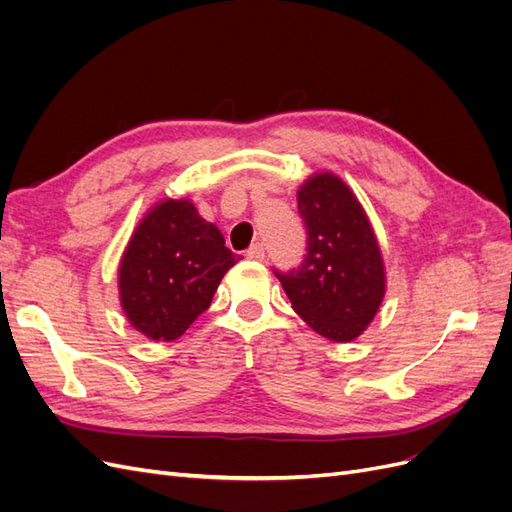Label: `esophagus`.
<instances>
[{"mask_svg": "<svg viewBox=\"0 0 512 512\" xmlns=\"http://www.w3.org/2000/svg\"><path fill=\"white\" fill-rule=\"evenodd\" d=\"M245 258L247 260H254V262H260V260H265V247H262V243H254L250 250L245 252Z\"/></svg>", "mask_w": 512, "mask_h": 512, "instance_id": "esophagus-1", "label": "esophagus"}]
</instances>
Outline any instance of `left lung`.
Instances as JSON below:
<instances>
[{
    "mask_svg": "<svg viewBox=\"0 0 512 512\" xmlns=\"http://www.w3.org/2000/svg\"><path fill=\"white\" fill-rule=\"evenodd\" d=\"M307 232L297 269L275 271L292 309L333 342H352L378 314L384 297V262L367 215L348 185L316 173L297 192Z\"/></svg>",
    "mask_w": 512,
    "mask_h": 512,
    "instance_id": "1",
    "label": "left lung"
}]
</instances>
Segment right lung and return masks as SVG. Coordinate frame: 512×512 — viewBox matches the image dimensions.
Returning a JSON list of instances; mask_svg holds the SVG:
<instances>
[{
    "label": "right lung",
    "mask_w": 512,
    "mask_h": 512,
    "mask_svg": "<svg viewBox=\"0 0 512 512\" xmlns=\"http://www.w3.org/2000/svg\"><path fill=\"white\" fill-rule=\"evenodd\" d=\"M239 260L220 228L188 198L153 207L123 252L119 299L136 331L173 342L211 305L226 271Z\"/></svg>",
    "instance_id": "add662e5"
}]
</instances>
